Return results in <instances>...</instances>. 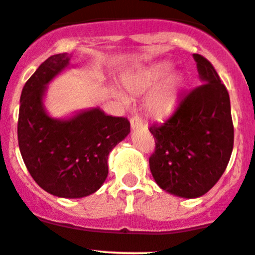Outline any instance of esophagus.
I'll return each instance as SVG.
<instances>
[{
	"label": "esophagus",
	"mask_w": 255,
	"mask_h": 255,
	"mask_svg": "<svg viewBox=\"0 0 255 255\" xmlns=\"http://www.w3.org/2000/svg\"><path fill=\"white\" fill-rule=\"evenodd\" d=\"M130 124H131V128H136L138 127H142V122H141V119L138 117H132L130 119Z\"/></svg>",
	"instance_id": "1"
}]
</instances>
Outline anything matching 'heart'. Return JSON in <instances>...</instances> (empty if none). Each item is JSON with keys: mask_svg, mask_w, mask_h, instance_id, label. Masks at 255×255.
Listing matches in <instances>:
<instances>
[{"mask_svg": "<svg viewBox=\"0 0 255 255\" xmlns=\"http://www.w3.org/2000/svg\"><path fill=\"white\" fill-rule=\"evenodd\" d=\"M171 72H172L171 65L158 64L128 79L127 88L132 94H141L163 82L166 78L170 77ZM181 87H182V80L180 78H173L162 87L157 88L155 92L148 95L147 100H146L147 112L156 118L170 114L173 108L176 107L177 93ZM118 97L123 103L128 102V99L123 94H118Z\"/></svg>", "mask_w": 255, "mask_h": 255, "instance_id": "obj_1", "label": "heart"}]
</instances>
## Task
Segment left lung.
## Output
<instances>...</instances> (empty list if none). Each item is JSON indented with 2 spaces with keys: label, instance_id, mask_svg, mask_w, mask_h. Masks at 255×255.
Instances as JSON below:
<instances>
[{
  "label": "left lung",
  "instance_id": "1",
  "mask_svg": "<svg viewBox=\"0 0 255 255\" xmlns=\"http://www.w3.org/2000/svg\"><path fill=\"white\" fill-rule=\"evenodd\" d=\"M193 58L202 84L186 92L165 122L148 128L155 138L148 162L156 183L185 198L203 196L218 182L234 142L228 90L210 60Z\"/></svg>",
  "mask_w": 255,
  "mask_h": 255
}]
</instances>
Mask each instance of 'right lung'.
I'll return each mask as SVG.
<instances>
[{
    "mask_svg": "<svg viewBox=\"0 0 255 255\" xmlns=\"http://www.w3.org/2000/svg\"><path fill=\"white\" fill-rule=\"evenodd\" d=\"M69 60L68 53L52 55L27 80L17 135L24 165L39 187L57 197L82 198L102 187L109 172L108 156L130 132V123L99 108L68 120L53 119L45 113V85Z\"/></svg>",
    "mask_w": 255,
    "mask_h": 255,
    "instance_id": "add662e5",
    "label": "right lung"
}]
</instances>
